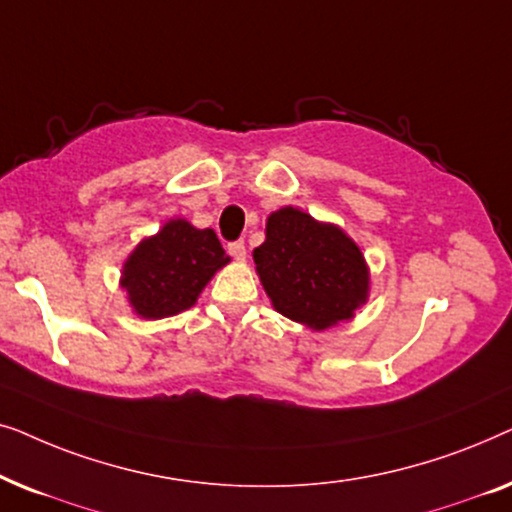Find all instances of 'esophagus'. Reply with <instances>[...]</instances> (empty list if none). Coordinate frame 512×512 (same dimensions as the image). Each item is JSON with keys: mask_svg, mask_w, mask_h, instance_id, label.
I'll list each match as a JSON object with an SVG mask.
<instances>
[{"mask_svg": "<svg viewBox=\"0 0 512 512\" xmlns=\"http://www.w3.org/2000/svg\"><path fill=\"white\" fill-rule=\"evenodd\" d=\"M228 254L235 258V261H244L247 258V247H244L242 240H235L228 244Z\"/></svg>", "mask_w": 512, "mask_h": 512, "instance_id": "esophagus-1", "label": "esophagus"}]
</instances>
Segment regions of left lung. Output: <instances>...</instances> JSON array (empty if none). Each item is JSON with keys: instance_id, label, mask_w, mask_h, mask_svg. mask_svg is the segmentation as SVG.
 I'll list each match as a JSON object with an SVG mask.
<instances>
[{"instance_id": "8db88e82", "label": "left lung", "mask_w": 512, "mask_h": 512, "mask_svg": "<svg viewBox=\"0 0 512 512\" xmlns=\"http://www.w3.org/2000/svg\"><path fill=\"white\" fill-rule=\"evenodd\" d=\"M254 263L272 307L312 331L352 319L368 300V265L356 242L296 207L268 216Z\"/></svg>"}]
</instances>
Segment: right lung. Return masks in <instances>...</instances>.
Masks as SVG:
<instances>
[{"label": "right lung", "instance_id": "1", "mask_svg": "<svg viewBox=\"0 0 512 512\" xmlns=\"http://www.w3.org/2000/svg\"><path fill=\"white\" fill-rule=\"evenodd\" d=\"M230 261L212 228L172 219L135 247L123 265L121 286L142 319H165L188 310L216 270Z\"/></svg>", "mask_w": 512, "mask_h": 512}]
</instances>
